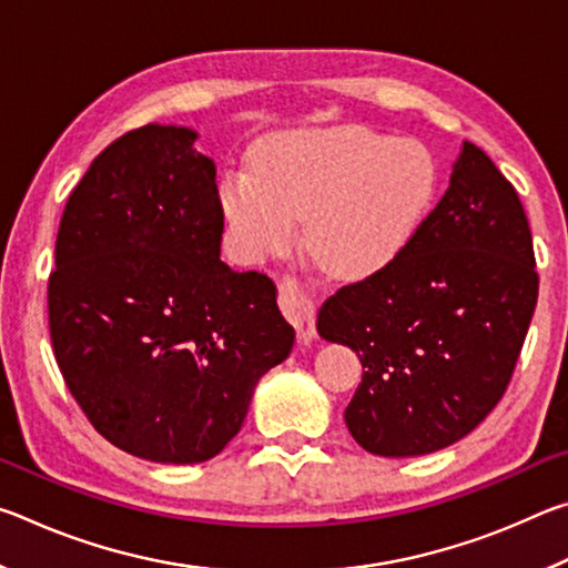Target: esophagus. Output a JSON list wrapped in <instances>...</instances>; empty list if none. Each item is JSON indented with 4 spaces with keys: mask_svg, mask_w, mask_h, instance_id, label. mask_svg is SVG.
Returning a JSON list of instances; mask_svg holds the SVG:
<instances>
[{
    "mask_svg": "<svg viewBox=\"0 0 568 568\" xmlns=\"http://www.w3.org/2000/svg\"><path fill=\"white\" fill-rule=\"evenodd\" d=\"M281 307L285 318L293 323L297 341L311 343L315 338V305L305 287L293 277H285L281 285Z\"/></svg>",
    "mask_w": 568,
    "mask_h": 568,
    "instance_id": "obj_1",
    "label": "esophagus"
}]
</instances>
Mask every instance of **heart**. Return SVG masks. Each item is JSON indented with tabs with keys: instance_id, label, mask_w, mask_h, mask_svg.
<instances>
[{
	"instance_id": "1",
	"label": "heart",
	"mask_w": 568,
	"mask_h": 568,
	"mask_svg": "<svg viewBox=\"0 0 568 568\" xmlns=\"http://www.w3.org/2000/svg\"><path fill=\"white\" fill-rule=\"evenodd\" d=\"M436 182V162L416 140L365 128L307 130L257 148L253 170L227 172L220 205L245 263L285 253L305 220V247L323 271L363 281L406 253Z\"/></svg>"
}]
</instances>
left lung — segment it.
<instances>
[{
	"label": "left lung",
	"mask_w": 568,
	"mask_h": 568,
	"mask_svg": "<svg viewBox=\"0 0 568 568\" xmlns=\"http://www.w3.org/2000/svg\"><path fill=\"white\" fill-rule=\"evenodd\" d=\"M516 190L460 142L446 195L386 271L323 303V341L348 345L363 381L345 408L373 456H426L501 400L531 323L538 275Z\"/></svg>",
	"instance_id": "8db88e82"
}]
</instances>
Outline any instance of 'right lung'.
Wrapping results in <instances>:
<instances>
[{
  "mask_svg": "<svg viewBox=\"0 0 568 568\" xmlns=\"http://www.w3.org/2000/svg\"><path fill=\"white\" fill-rule=\"evenodd\" d=\"M200 134L145 124L72 190L50 275V333L92 426L155 464H203L237 436L295 331L261 273L220 261L223 205Z\"/></svg>",
  "mask_w": 568,
  "mask_h": 568,
  "instance_id": "obj_1",
  "label": "right lung"
}]
</instances>
